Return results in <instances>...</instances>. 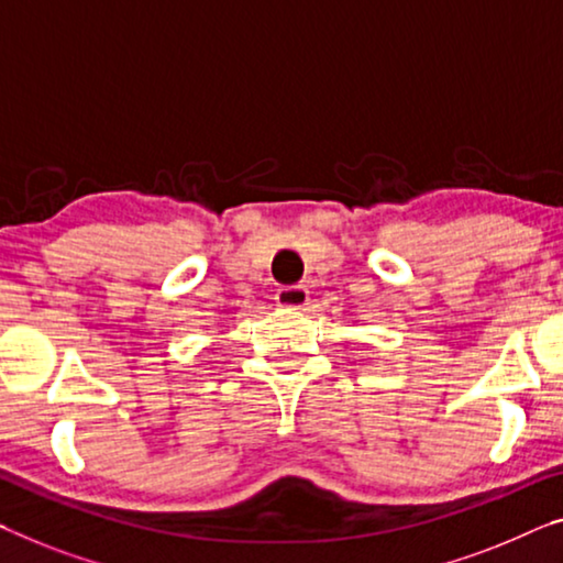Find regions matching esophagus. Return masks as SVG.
<instances>
[{
  "instance_id": "esophagus-1",
  "label": "esophagus",
  "mask_w": 563,
  "mask_h": 563,
  "mask_svg": "<svg viewBox=\"0 0 563 563\" xmlns=\"http://www.w3.org/2000/svg\"><path fill=\"white\" fill-rule=\"evenodd\" d=\"M275 303L280 308H306L308 306V288L306 285H285L278 292H275Z\"/></svg>"
}]
</instances>
